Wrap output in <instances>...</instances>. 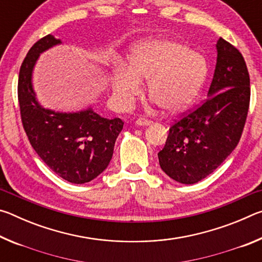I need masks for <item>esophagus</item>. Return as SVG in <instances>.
Here are the masks:
<instances>
[{
    "mask_svg": "<svg viewBox=\"0 0 262 262\" xmlns=\"http://www.w3.org/2000/svg\"><path fill=\"white\" fill-rule=\"evenodd\" d=\"M150 123H151V121L148 120V119H145V118H139L135 121L136 126H148V125H150Z\"/></svg>",
    "mask_w": 262,
    "mask_h": 262,
    "instance_id": "34e87169",
    "label": "esophagus"
}]
</instances>
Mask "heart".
Returning a JSON list of instances; mask_svg holds the SVG:
<instances>
[{"instance_id": "b5f03b06", "label": "heart", "mask_w": 262, "mask_h": 262, "mask_svg": "<svg viewBox=\"0 0 262 262\" xmlns=\"http://www.w3.org/2000/svg\"><path fill=\"white\" fill-rule=\"evenodd\" d=\"M127 68L110 74L113 95L123 106L141 94L140 79H148V95L163 112L179 113L192 104L207 76V62L184 43L148 38L130 47Z\"/></svg>"}]
</instances>
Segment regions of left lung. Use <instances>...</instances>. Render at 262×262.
<instances>
[{"label": "left lung", "mask_w": 262, "mask_h": 262, "mask_svg": "<svg viewBox=\"0 0 262 262\" xmlns=\"http://www.w3.org/2000/svg\"><path fill=\"white\" fill-rule=\"evenodd\" d=\"M217 62L208 99L172 123L159 165L180 184L205 179L241 140L250 106V75L236 47L217 40Z\"/></svg>", "instance_id": "obj_1"}]
</instances>
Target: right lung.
<instances>
[{
  "label": "right lung",
  "mask_w": 262,
  "mask_h": 262,
  "mask_svg": "<svg viewBox=\"0 0 262 262\" xmlns=\"http://www.w3.org/2000/svg\"><path fill=\"white\" fill-rule=\"evenodd\" d=\"M59 43L60 39L48 34L26 54L18 77L20 118L30 143L42 162L62 179L84 184L108 166L123 121L101 118L90 107L63 113L38 103L32 85L35 62L42 52Z\"/></svg>",
  "instance_id": "1"
}]
</instances>
